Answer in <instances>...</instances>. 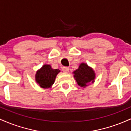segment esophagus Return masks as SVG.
<instances>
[{"instance_id":"34e87169","label":"esophagus","mask_w":131,"mask_h":131,"mask_svg":"<svg viewBox=\"0 0 131 131\" xmlns=\"http://www.w3.org/2000/svg\"><path fill=\"white\" fill-rule=\"evenodd\" d=\"M62 70L64 73H68L69 70H70V68H69V67H63Z\"/></svg>"}]
</instances>
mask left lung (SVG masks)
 <instances>
[{
    "mask_svg": "<svg viewBox=\"0 0 131 131\" xmlns=\"http://www.w3.org/2000/svg\"><path fill=\"white\" fill-rule=\"evenodd\" d=\"M73 73L78 84L83 88L88 86L90 83H94L95 79L94 70L85 63H81L79 68Z\"/></svg>",
    "mask_w": 131,
    "mask_h": 131,
    "instance_id": "8db88e82",
    "label": "left lung"
}]
</instances>
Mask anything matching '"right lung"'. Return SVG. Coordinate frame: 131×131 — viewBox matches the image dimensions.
I'll use <instances>...</instances> for the list:
<instances>
[{"mask_svg": "<svg viewBox=\"0 0 131 131\" xmlns=\"http://www.w3.org/2000/svg\"><path fill=\"white\" fill-rule=\"evenodd\" d=\"M60 72L58 69H53L50 64H43L37 71L35 80L39 85L43 89L52 88L55 82L57 74Z\"/></svg>", "mask_w": 131, "mask_h": 131, "instance_id": "right-lung-1", "label": "right lung"}]
</instances>
